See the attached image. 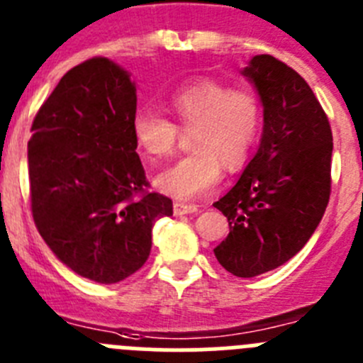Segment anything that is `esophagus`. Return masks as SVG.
I'll return each mask as SVG.
<instances>
[{"instance_id":"obj_1","label":"esophagus","mask_w":363,"mask_h":363,"mask_svg":"<svg viewBox=\"0 0 363 363\" xmlns=\"http://www.w3.org/2000/svg\"><path fill=\"white\" fill-rule=\"evenodd\" d=\"M172 211H174V216L194 214V212H198V205H194V203H182V201H176L174 207H172Z\"/></svg>"}]
</instances>
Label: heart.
Returning a JSON list of instances; mask_svg holds the SVG:
<instances>
[{
    "mask_svg": "<svg viewBox=\"0 0 363 363\" xmlns=\"http://www.w3.org/2000/svg\"><path fill=\"white\" fill-rule=\"evenodd\" d=\"M169 108L191 136V156L155 176V187L174 199H192L212 191L223 165L238 171L250 160L262 129V108L250 89H232L218 81H198L176 89ZM133 138L149 160L172 155L178 128L155 109L133 115Z\"/></svg>",
    "mask_w": 363,
    "mask_h": 363,
    "instance_id": "1",
    "label": "heart"
}]
</instances>
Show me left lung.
Listing matches in <instances>:
<instances>
[{"mask_svg":"<svg viewBox=\"0 0 363 363\" xmlns=\"http://www.w3.org/2000/svg\"><path fill=\"white\" fill-rule=\"evenodd\" d=\"M242 77L262 106L259 147L214 207L230 232L214 248L219 264L255 277L290 261L310 241L331 191L333 135L308 82L272 55H254Z\"/></svg>","mask_w":363,"mask_h":363,"instance_id":"1","label":"left lung"}]
</instances>
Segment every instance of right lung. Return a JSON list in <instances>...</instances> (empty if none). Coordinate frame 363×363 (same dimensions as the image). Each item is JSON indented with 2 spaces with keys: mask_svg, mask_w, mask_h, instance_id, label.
<instances>
[{
  "mask_svg": "<svg viewBox=\"0 0 363 363\" xmlns=\"http://www.w3.org/2000/svg\"><path fill=\"white\" fill-rule=\"evenodd\" d=\"M131 73L106 57L69 69L32 124L30 199L35 227L69 270L115 284L140 270L152 225L172 216L167 196L149 192L136 155Z\"/></svg>",
  "mask_w": 363,
  "mask_h": 363,
  "instance_id": "add662e5",
  "label": "right lung"
}]
</instances>
